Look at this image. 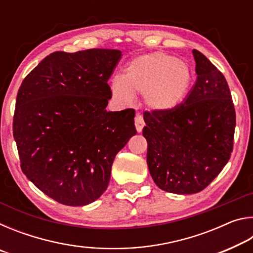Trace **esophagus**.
Instances as JSON below:
<instances>
[{
    "mask_svg": "<svg viewBox=\"0 0 253 253\" xmlns=\"http://www.w3.org/2000/svg\"><path fill=\"white\" fill-rule=\"evenodd\" d=\"M135 126H136V129L138 132H140L143 130V128L145 126V122H144V118L140 114H137L136 117H135Z\"/></svg>",
    "mask_w": 253,
    "mask_h": 253,
    "instance_id": "esophagus-1",
    "label": "esophagus"
}]
</instances>
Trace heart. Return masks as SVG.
<instances>
[{
    "mask_svg": "<svg viewBox=\"0 0 253 253\" xmlns=\"http://www.w3.org/2000/svg\"><path fill=\"white\" fill-rule=\"evenodd\" d=\"M192 84V71L183 60L161 51L138 55L127 63L123 78L111 80L110 91L122 105L143 95L148 109L172 111L185 99Z\"/></svg>",
    "mask_w": 253,
    "mask_h": 253,
    "instance_id": "b5f03b06",
    "label": "heart"
}]
</instances>
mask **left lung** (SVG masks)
<instances>
[{
	"mask_svg": "<svg viewBox=\"0 0 253 253\" xmlns=\"http://www.w3.org/2000/svg\"><path fill=\"white\" fill-rule=\"evenodd\" d=\"M195 84L183 104L168 113L145 111L147 165L156 185L175 194L204 190L229 162L235 110L220 70L193 50Z\"/></svg>",
	"mask_w": 253,
	"mask_h": 253,
	"instance_id": "left-lung-1",
	"label": "left lung"
}]
</instances>
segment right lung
Returning a JSON list of instances; mask_svg holds the SVG:
<instances>
[{"label":"right lung","instance_id":"right-lung-1","mask_svg":"<svg viewBox=\"0 0 253 253\" xmlns=\"http://www.w3.org/2000/svg\"><path fill=\"white\" fill-rule=\"evenodd\" d=\"M119 50L89 49L45 57L16 96L13 136L21 169L57 202L83 207L106 191L117 153L136 135L135 110L107 111V81Z\"/></svg>","mask_w":253,"mask_h":253}]
</instances>
